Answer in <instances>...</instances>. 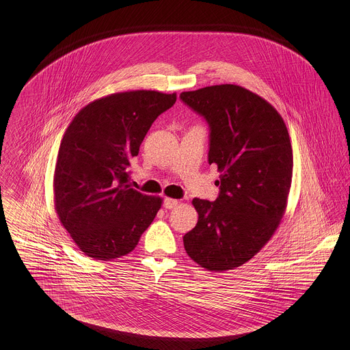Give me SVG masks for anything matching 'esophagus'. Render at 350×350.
<instances>
[{
  "instance_id": "1",
  "label": "esophagus",
  "mask_w": 350,
  "mask_h": 350,
  "mask_svg": "<svg viewBox=\"0 0 350 350\" xmlns=\"http://www.w3.org/2000/svg\"><path fill=\"white\" fill-rule=\"evenodd\" d=\"M178 203H179V200H178L165 198V200H164V207H165V208H175V207L178 206Z\"/></svg>"
}]
</instances>
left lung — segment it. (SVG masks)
<instances>
[{
	"instance_id": "1",
	"label": "left lung",
	"mask_w": 350,
	"mask_h": 350,
	"mask_svg": "<svg viewBox=\"0 0 350 350\" xmlns=\"http://www.w3.org/2000/svg\"><path fill=\"white\" fill-rule=\"evenodd\" d=\"M180 100L207 121L208 163L221 172L217 200H193L198 222L185 234V250L207 271L234 269L271 240L286 213L290 135L269 102L237 85L183 92Z\"/></svg>"
}]
</instances>
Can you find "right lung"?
<instances>
[{"mask_svg":"<svg viewBox=\"0 0 350 350\" xmlns=\"http://www.w3.org/2000/svg\"><path fill=\"white\" fill-rule=\"evenodd\" d=\"M176 93L133 90L93 100L62 139L53 174L56 214L86 256L113 260L136 248L161 207L129 185L131 159Z\"/></svg>","mask_w":350,"mask_h":350,"instance_id":"obj_1","label":"right lung"}]
</instances>
